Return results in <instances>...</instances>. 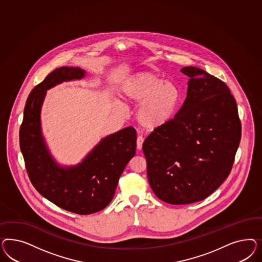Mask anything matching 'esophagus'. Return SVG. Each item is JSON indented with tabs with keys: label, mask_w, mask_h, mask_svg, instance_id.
I'll list each match as a JSON object with an SVG mask.
<instances>
[{
	"label": "esophagus",
	"mask_w": 262,
	"mask_h": 262,
	"mask_svg": "<svg viewBox=\"0 0 262 262\" xmlns=\"http://www.w3.org/2000/svg\"><path fill=\"white\" fill-rule=\"evenodd\" d=\"M143 142H144V138H143L141 135H139L137 137V140H136V146H137V149L138 150H141L142 149Z\"/></svg>",
	"instance_id": "34e87169"
}]
</instances>
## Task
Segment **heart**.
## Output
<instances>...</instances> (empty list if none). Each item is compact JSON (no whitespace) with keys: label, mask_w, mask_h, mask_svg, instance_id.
Wrapping results in <instances>:
<instances>
[{"label":"heart","mask_w":262,"mask_h":262,"mask_svg":"<svg viewBox=\"0 0 262 262\" xmlns=\"http://www.w3.org/2000/svg\"><path fill=\"white\" fill-rule=\"evenodd\" d=\"M121 97L127 103L139 104L136 119L142 127L154 129L173 119L181 93L173 82L164 81L150 72H143L124 81Z\"/></svg>","instance_id":"heart-1"}]
</instances>
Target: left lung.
I'll return each instance as SVG.
<instances>
[{
	"mask_svg": "<svg viewBox=\"0 0 262 262\" xmlns=\"http://www.w3.org/2000/svg\"><path fill=\"white\" fill-rule=\"evenodd\" d=\"M174 118L143 143L151 189L171 205L200 202L229 177L241 139L237 104L221 79L193 66Z\"/></svg>",
	"mask_w": 262,
	"mask_h": 262,
	"instance_id": "1",
	"label": "left lung"
}]
</instances>
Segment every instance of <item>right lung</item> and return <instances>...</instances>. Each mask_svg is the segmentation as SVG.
<instances>
[{"instance_id": "1", "label": "right lung", "mask_w": 262, "mask_h": 262, "mask_svg": "<svg viewBox=\"0 0 262 262\" xmlns=\"http://www.w3.org/2000/svg\"><path fill=\"white\" fill-rule=\"evenodd\" d=\"M84 76V70L78 67H60L50 73L30 93L19 132L25 165L34 188L53 204L79 215L95 213L111 203L120 176L136 150V130L127 127L104 137L78 165L59 166L52 158L40 124L46 92Z\"/></svg>"}]
</instances>
